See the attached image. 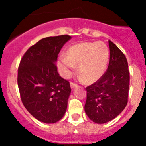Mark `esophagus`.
Segmentation results:
<instances>
[{
  "instance_id": "1",
  "label": "esophagus",
  "mask_w": 146,
  "mask_h": 146,
  "mask_svg": "<svg viewBox=\"0 0 146 146\" xmlns=\"http://www.w3.org/2000/svg\"><path fill=\"white\" fill-rule=\"evenodd\" d=\"M70 86H71V88H74L77 86V84H75V83L73 82H70Z\"/></svg>"
}]
</instances>
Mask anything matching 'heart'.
<instances>
[{"label":"heart","instance_id":"heart-1","mask_svg":"<svg viewBox=\"0 0 146 146\" xmlns=\"http://www.w3.org/2000/svg\"><path fill=\"white\" fill-rule=\"evenodd\" d=\"M109 58V47L104 42H80L69 47L66 56H60L58 67L62 76L68 77L75 65H78V72L83 81L92 84L104 75Z\"/></svg>","mask_w":146,"mask_h":146}]
</instances>
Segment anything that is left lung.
<instances>
[{"instance_id": "1", "label": "left lung", "mask_w": 146, "mask_h": 146, "mask_svg": "<svg viewBox=\"0 0 146 146\" xmlns=\"http://www.w3.org/2000/svg\"><path fill=\"white\" fill-rule=\"evenodd\" d=\"M110 62L101 79L86 88L85 112L91 121L104 123L116 118L128 102L129 71L124 54L109 41Z\"/></svg>"}]
</instances>
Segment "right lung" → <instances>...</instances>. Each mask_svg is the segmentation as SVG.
Segmentation results:
<instances>
[{"mask_svg": "<svg viewBox=\"0 0 146 146\" xmlns=\"http://www.w3.org/2000/svg\"><path fill=\"white\" fill-rule=\"evenodd\" d=\"M71 38L61 35L42 38L20 60L17 84L21 100L27 110L43 123H56L66 111L70 84L59 75L55 62Z\"/></svg>", "mask_w": 146, "mask_h": 146, "instance_id": "obj_1", "label": "right lung"}]
</instances>
